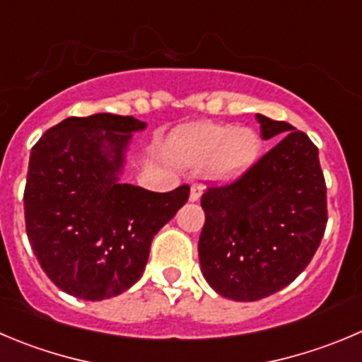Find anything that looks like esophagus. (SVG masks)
Instances as JSON below:
<instances>
[{"instance_id":"34e87169","label":"esophagus","mask_w":362,"mask_h":362,"mask_svg":"<svg viewBox=\"0 0 362 362\" xmlns=\"http://www.w3.org/2000/svg\"><path fill=\"white\" fill-rule=\"evenodd\" d=\"M202 190H204V187H202V185H192V188H190V201L192 202L199 201V199H201V195H202Z\"/></svg>"}]
</instances>
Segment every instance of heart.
<instances>
[{"label":"heart","instance_id":"1","mask_svg":"<svg viewBox=\"0 0 362 362\" xmlns=\"http://www.w3.org/2000/svg\"><path fill=\"white\" fill-rule=\"evenodd\" d=\"M261 142L249 127L204 124L177 133L172 140V154L179 163H211V174L218 179H236L245 174L259 156Z\"/></svg>","mask_w":362,"mask_h":362}]
</instances>
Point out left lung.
Wrapping results in <instances>:
<instances>
[{
    "label": "left lung",
    "instance_id": "1",
    "mask_svg": "<svg viewBox=\"0 0 362 362\" xmlns=\"http://www.w3.org/2000/svg\"><path fill=\"white\" fill-rule=\"evenodd\" d=\"M264 140L279 139L235 183L209 187L199 261L209 286L236 302L277 293L315 256L327 226L318 147L291 124L256 115Z\"/></svg>",
    "mask_w": 362,
    "mask_h": 362
}]
</instances>
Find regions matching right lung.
<instances>
[{
	"label": "right lung",
	"instance_id": "obj_1",
	"mask_svg": "<svg viewBox=\"0 0 362 362\" xmlns=\"http://www.w3.org/2000/svg\"><path fill=\"white\" fill-rule=\"evenodd\" d=\"M135 117L94 113L49 127L30 154L24 220L47 277L72 297L105 300L142 277L151 242L188 201L120 181Z\"/></svg>",
	"mask_w": 362,
	"mask_h": 362
}]
</instances>
